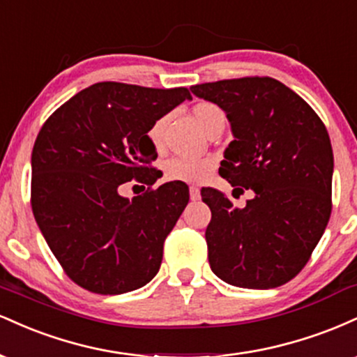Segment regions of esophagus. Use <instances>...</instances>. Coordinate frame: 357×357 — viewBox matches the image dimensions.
<instances>
[{
  "mask_svg": "<svg viewBox=\"0 0 357 357\" xmlns=\"http://www.w3.org/2000/svg\"><path fill=\"white\" fill-rule=\"evenodd\" d=\"M190 198L192 199V202H198L199 199V190L196 186L190 188Z\"/></svg>",
  "mask_w": 357,
  "mask_h": 357,
  "instance_id": "esophagus-1",
  "label": "esophagus"
}]
</instances>
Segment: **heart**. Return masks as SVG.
I'll use <instances>...</instances> for the list:
<instances>
[{
    "mask_svg": "<svg viewBox=\"0 0 357 357\" xmlns=\"http://www.w3.org/2000/svg\"><path fill=\"white\" fill-rule=\"evenodd\" d=\"M192 116L196 122L204 132H210L211 127H215L218 122L225 121V114L216 104L211 102H199L192 107ZM167 116L159 117L154 121V124L149 127V137L151 144L155 149H161L165 144V132H166ZM215 169V159L213 158H171L167 159L165 165V174L167 179L173 181H184V183H202L208 178Z\"/></svg>",
    "mask_w": 357,
    "mask_h": 357,
    "instance_id": "obj_1",
    "label": "heart"
}]
</instances>
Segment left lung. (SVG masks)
Instances as JSON below:
<instances>
[{
  "instance_id": "8db88e82",
  "label": "left lung",
  "mask_w": 357,
  "mask_h": 357,
  "mask_svg": "<svg viewBox=\"0 0 357 357\" xmlns=\"http://www.w3.org/2000/svg\"><path fill=\"white\" fill-rule=\"evenodd\" d=\"M191 92L227 112L235 139L220 174L255 195L235 208L215 188L202 190L211 210L204 233L210 267L243 289L284 285L305 267L331 218L334 155L326 126L270 77L210 82Z\"/></svg>"
}]
</instances>
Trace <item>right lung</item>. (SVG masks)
I'll return each instance as SVG.
<instances>
[{
	"mask_svg": "<svg viewBox=\"0 0 357 357\" xmlns=\"http://www.w3.org/2000/svg\"><path fill=\"white\" fill-rule=\"evenodd\" d=\"M191 99L190 90L99 82L47 119L31 153V210L48 247L77 285L117 296L159 272L166 236L188 202L181 181L132 199L122 184L153 186L158 158L147 132Z\"/></svg>",
	"mask_w": 357,
	"mask_h": 357,
	"instance_id": "obj_1",
	"label": "right lung"
}]
</instances>
